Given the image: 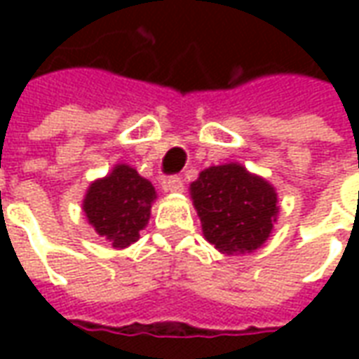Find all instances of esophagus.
Listing matches in <instances>:
<instances>
[{
	"label": "esophagus",
	"mask_w": 359,
	"mask_h": 359,
	"mask_svg": "<svg viewBox=\"0 0 359 359\" xmlns=\"http://www.w3.org/2000/svg\"><path fill=\"white\" fill-rule=\"evenodd\" d=\"M163 190L165 192H172V194H180L184 190V182L180 177H169L163 180Z\"/></svg>",
	"instance_id": "1"
}]
</instances>
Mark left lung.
Instances as JSON below:
<instances>
[{"label": "left lung", "mask_w": 359, "mask_h": 359, "mask_svg": "<svg viewBox=\"0 0 359 359\" xmlns=\"http://www.w3.org/2000/svg\"><path fill=\"white\" fill-rule=\"evenodd\" d=\"M190 198L205 241L226 256L262 248L277 223L275 187L241 163L203 169L190 184Z\"/></svg>", "instance_id": "obj_1"}]
</instances>
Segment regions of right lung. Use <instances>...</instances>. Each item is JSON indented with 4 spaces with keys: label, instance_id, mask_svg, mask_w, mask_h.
<instances>
[{
    "label": "right lung",
    "instance_id": "obj_1",
    "mask_svg": "<svg viewBox=\"0 0 359 359\" xmlns=\"http://www.w3.org/2000/svg\"><path fill=\"white\" fill-rule=\"evenodd\" d=\"M156 198V188L148 179L140 177L130 165L117 163L109 175L90 184L82 211L95 233L113 248L123 250L140 238Z\"/></svg>",
    "mask_w": 359,
    "mask_h": 359
}]
</instances>
